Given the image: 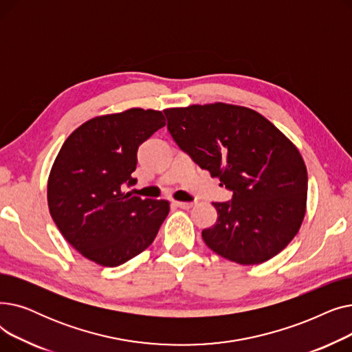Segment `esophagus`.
<instances>
[{
	"label": "esophagus",
	"mask_w": 352,
	"mask_h": 352,
	"mask_svg": "<svg viewBox=\"0 0 352 352\" xmlns=\"http://www.w3.org/2000/svg\"><path fill=\"white\" fill-rule=\"evenodd\" d=\"M174 204L182 210H190L194 207V202H182V201H175Z\"/></svg>",
	"instance_id": "1"
}]
</instances>
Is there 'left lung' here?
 Masks as SVG:
<instances>
[{
  "mask_svg": "<svg viewBox=\"0 0 352 352\" xmlns=\"http://www.w3.org/2000/svg\"><path fill=\"white\" fill-rule=\"evenodd\" d=\"M166 128L232 199L212 202L217 223L202 231L218 255L255 265L281 252L307 210V166L278 128L256 111L226 102L164 109Z\"/></svg>",
  "mask_w": 352,
  "mask_h": 352,
  "instance_id": "8db88e82",
  "label": "left lung"
}]
</instances>
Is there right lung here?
Here are the masks:
<instances>
[{"instance_id": "right-lung-1", "label": "right lung", "mask_w": 352, "mask_h": 352, "mask_svg": "<svg viewBox=\"0 0 352 352\" xmlns=\"http://www.w3.org/2000/svg\"><path fill=\"white\" fill-rule=\"evenodd\" d=\"M165 125L161 111L129 108L91 118L63 144L50 171V214L67 241L102 267L150 247L170 212L166 199L125 192L137 182L138 146Z\"/></svg>"}]
</instances>
